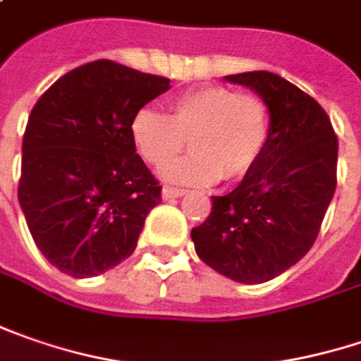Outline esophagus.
Here are the masks:
<instances>
[{"instance_id":"obj_1","label":"esophagus","mask_w":361,"mask_h":361,"mask_svg":"<svg viewBox=\"0 0 361 361\" xmlns=\"http://www.w3.org/2000/svg\"><path fill=\"white\" fill-rule=\"evenodd\" d=\"M185 194H188L185 190H181V188H171V185H165L164 192H161L164 200H173V197H181L185 196Z\"/></svg>"}]
</instances>
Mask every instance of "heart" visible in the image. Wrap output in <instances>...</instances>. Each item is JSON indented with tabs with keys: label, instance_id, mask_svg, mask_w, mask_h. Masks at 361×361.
<instances>
[{
	"label": "heart",
	"instance_id": "heart-1",
	"mask_svg": "<svg viewBox=\"0 0 361 361\" xmlns=\"http://www.w3.org/2000/svg\"><path fill=\"white\" fill-rule=\"evenodd\" d=\"M131 133L141 157L157 169L173 164L190 143L194 153L171 165L165 180L208 185L238 180L255 167L271 133V113L259 94L214 85L176 97L167 117L141 109Z\"/></svg>",
	"mask_w": 361,
	"mask_h": 361
}]
</instances>
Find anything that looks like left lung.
Instances as JSON below:
<instances>
[{
	"label": "left lung",
	"instance_id": "obj_1",
	"mask_svg": "<svg viewBox=\"0 0 361 361\" xmlns=\"http://www.w3.org/2000/svg\"><path fill=\"white\" fill-rule=\"evenodd\" d=\"M271 113L259 161L192 228L200 259L244 285L267 283L313 246L337 185V135L322 104L273 72L230 74Z\"/></svg>",
	"mask_w": 361,
	"mask_h": 361
}]
</instances>
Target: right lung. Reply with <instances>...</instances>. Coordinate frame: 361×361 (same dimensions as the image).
Returning a JSON list of instances; mask_svg holds the SVG:
<instances>
[{
	"label": "right lung",
	"mask_w": 361,
	"mask_h": 361,
	"mask_svg": "<svg viewBox=\"0 0 361 361\" xmlns=\"http://www.w3.org/2000/svg\"><path fill=\"white\" fill-rule=\"evenodd\" d=\"M169 78L94 60L66 72L34 104L18 200L39 252L76 279L133 255L161 185L135 151V115Z\"/></svg>",
	"instance_id": "add662e5"
}]
</instances>
